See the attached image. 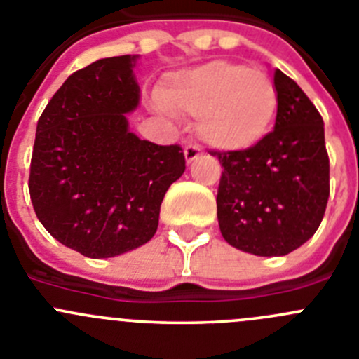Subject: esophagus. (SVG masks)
I'll use <instances>...</instances> for the list:
<instances>
[{
	"instance_id": "1",
	"label": "esophagus",
	"mask_w": 359,
	"mask_h": 359,
	"mask_svg": "<svg viewBox=\"0 0 359 359\" xmlns=\"http://www.w3.org/2000/svg\"><path fill=\"white\" fill-rule=\"evenodd\" d=\"M199 156H201V148H197V146H187L185 148L187 163H192L194 160H197Z\"/></svg>"
}]
</instances>
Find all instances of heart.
Segmentation results:
<instances>
[{"instance_id": "1", "label": "heart", "mask_w": 359, "mask_h": 359, "mask_svg": "<svg viewBox=\"0 0 359 359\" xmlns=\"http://www.w3.org/2000/svg\"><path fill=\"white\" fill-rule=\"evenodd\" d=\"M158 100L172 114L197 118L199 137L220 151L257 146L278 107L276 88L264 72L225 60L170 74Z\"/></svg>"}]
</instances>
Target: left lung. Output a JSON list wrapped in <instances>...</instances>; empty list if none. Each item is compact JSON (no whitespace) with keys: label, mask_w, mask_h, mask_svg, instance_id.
Masks as SVG:
<instances>
[{"label":"left lung","mask_w":359,"mask_h":359,"mask_svg":"<svg viewBox=\"0 0 359 359\" xmlns=\"http://www.w3.org/2000/svg\"><path fill=\"white\" fill-rule=\"evenodd\" d=\"M276 121L257 146L211 153L224 172L217 194L220 233L238 250L278 257L316 234L330 197L324 123L302 88L278 68Z\"/></svg>","instance_id":"8db88e82"}]
</instances>
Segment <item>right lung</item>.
<instances>
[{
    "label": "right lung",
    "instance_id": "1",
    "mask_svg": "<svg viewBox=\"0 0 359 359\" xmlns=\"http://www.w3.org/2000/svg\"><path fill=\"white\" fill-rule=\"evenodd\" d=\"M139 56L104 57L74 72L36 125L29 196L47 233L91 259L148 243L160 204L185 172L177 144L141 141L126 114L139 105Z\"/></svg>",
    "mask_w": 359,
    "mask_h": 359
}]
</instances>
